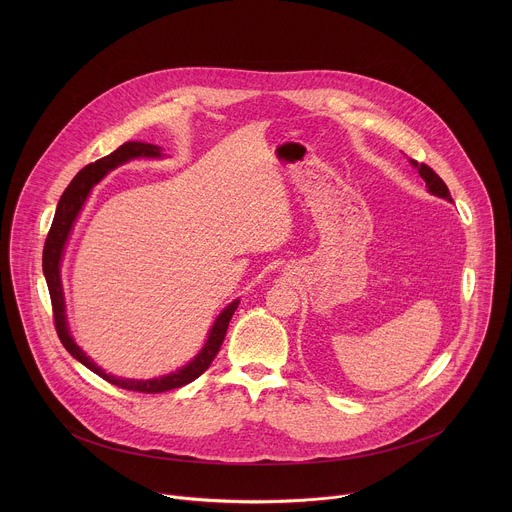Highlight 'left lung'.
<instances>
[{"label": "left lung", "instance_id": "obj_1", "mask_svg": "<svg viewBox=\"0 0 512 512\" xmlns=\"http://www.w3.org/2000/svg\"><path fill=\"white\" fill-rule=\"evenodd\" d=\"M412 163L418 167L420 177L426 181L428 193L436 195L439 199H445V201H449V203L453 201V199H451V195H449L447 185L441 181V177H439L438 173H436L432 167H428V165H424V163H420V165H418V161H412Z\"/></svg>", "mask_w": 512, "mask_h": 512}]
</instances>
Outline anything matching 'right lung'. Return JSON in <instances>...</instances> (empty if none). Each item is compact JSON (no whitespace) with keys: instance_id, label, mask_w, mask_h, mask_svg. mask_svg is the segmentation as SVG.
I'll list each match as a JSON object with an SVG mask.
<instances>
[{"instance_id":"1","label":"right lung","mask_w":512,"mask_h":512,"mask_svg":"<svg viewBox=\"0 0 512 512\" xmlns=\"http://www.w3.org/2000/svg\"><path fill=\"white\" fill-rule=\"evenodd\" d=\"M138 157H147V159H161L165 157L161 153V147L153 146V144H144V142H126L124 146L118 147L116 151H112L110 155L86 165L84 169H80L76 173L71 185L65 189L57 211H55V219L51 224V230L47 234L45 240V248H43V274L49 286L51 293V303H53V315H55V327L59 333L61 343L65 345V349L73 355L78 363L90 368L94 374H98L100 378L108 380L110 384H116L120 388L126 390H134V392H146V394H157V392H167L173 388H181L189 382H193L195 378H199L211 363L215 361L217 353L220 351V345L224 341L228 323L240 303V299L230 301L213 323L209 337L203 345V349L195 355L193 361H189L187 365L181 366L175 372L163 374L159 378H122V376H114L110 372H106L102 366L96 365L73 339L71 329H69V321H67V305H65V292H63V280H61V264H63V256H65V248L67 242L71 238L74 222L78 219L90 191L94 185H98L102 181V177H106L112 169L138 159Z\"/></svg>"}]
</instances>
